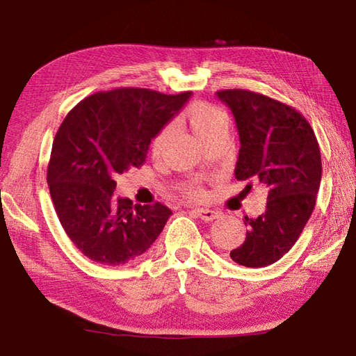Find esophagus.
Returning <instances> with one entry per match:
<instances>
[{"instance_id":"1","label":"esophagus","mask_w":356,"mask_h":356,"mask_svg":"<svg viewBox=\"0 0 356 356\" xmlns=\"http://www.w3.org/2000/svg\"><path fill=\"white\" fill-rule=\"evenodd\" d=\"M194 213H196L199 218L202 219V220H205V222H210V220H214V219H218L219 218V211H216V210H210V208H196V210H194Z\"/></svg>"}]
</instances>
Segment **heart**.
Instances as JSON below:
<instances>
[{
	"instance_id": "b5f03b06",
	"label": "heart",
	"mask_w": 356,
	"mask_h": 356,
	"mask_svg": "<svg viewBox=\"0 0 356 356\" xmlns=\"http://www.w3.org/2000/svg\"><path fill=\"white\" fill-rule=\"evenodd\" d=\"M182 118L188 124H190V128L193 129L194 134H196L202 142H204L208 136H211L214 131H218L219 128H227L228 124V117L224 111L204 102L190 104L184 113ZM168 136H170V129L163 128L154 137V140L151 143L152 154L157 156L162 152ZM184 193L191 199H199L204 196V191H202V188L197 185H186L184 188Z\"/></svg>"
}]
</instances>
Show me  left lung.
Instances as JSON below:
<instances>
[{"mask_svg":"<svg viewBox=\"0 0 356 356\" xmlns=\"http://www.w3.org/2000/svg\"><path fill=\"white\" fill-rule=\"evenodd\" d=\"M216 95L232 109L239 132L236 179L268 188L266 211L243 218L245 241L229 256L243 267H267L290 252L315 208L323 174L319 145L295 108L245 89Z\"/></svg>","mask_w":356,"mask_h":356,"instance_id":"left-lung-1","label":"left lung"}]
</instances>
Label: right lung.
I'll return each instance as SVG.
<instances>
[{"instance_id": "right-lung-1", "label": "right lung", "mask_w": 356, "mask_h": 356, "mask_svg": "<svg viewBox=\"0 0 356 356\" xmlns=\"http://www.w3.org/2000/svg\"><path fill=\"white\" fill-rule=\"evenodd\" d=\"M191 97L118 88L86 97L57 131L47 166L55 211L90 261L122 266L143 254L172 214L117 197L115 177L142 166L149 143Z\"/></svg>"}]
</instances>
